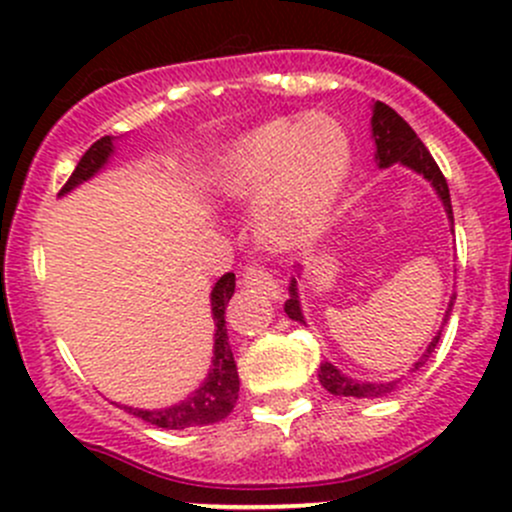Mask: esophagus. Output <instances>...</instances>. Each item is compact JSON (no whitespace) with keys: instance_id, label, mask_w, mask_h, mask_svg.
Segmentation results:
<instances>
[{"instance_id":"1","label":"esophagus","mask_w":512,"mask_h":512,"mask_svg":"<svg viewBox=\"0 0 512 512\" xmlns=\"http://www.w3.org/2000/svg\"><path fill=\"white\" fill-rule=\"evenodd\" d=\"M242 285L257 289V292L270 294V297H280V285H277L275 277L267 270H262V267H245V272H242Z\"/></svg>"}]
</instances>
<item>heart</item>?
Instances as JSON below:
<instances>
[{"instance_id":"heart-1","label":"heart","mask_w":512,"mask_h":512,"mask_svg":"<svg viewBox=\"0 0 512 512\" xmlns=\"http://www.w3.org/2000/svg\"><path fill=\"white\" fill-rule=\"evenodd\" d=\"M354 146L334 116L307 111L242 133L215 158L213 193L223 203L255 200L252 227L277 252L302 250L324 235L347 190Z\"/></svg>"}]
</instances>
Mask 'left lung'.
Instances as JSON below:
<instances>
[{
  "label": "left lung",
  "instance_id": "left-lung-1",
  "mask_svg": "<svg viewBox=\"0 0 512 512\" xmlns=\"http://www.w3.org/2000/svg\"><path fill=\"white\" fill-rule=\"evenodd\" d=\"M371 138H374V158L379 168H389V165L399 163L404 168L414 170V173L426 178L431 183V188L436 190L438 200L443 203V210H446L448 220L453 225V208H451V193H448V183L443 178V173L438 170L436 160L431 158V153L426 151V146L421 143V138L416 136L414 128L399 116L391 106L386 103L376 101L374 108H371ZM453 299L448 302L446 314H443V324L448 322L451 317V309H453ZM285 312L289 319L294 322L304 324V314H302V304H299V289H297V280H289V299L285 302ZM443 324L441 329L436 332V337L431 339V344L426 347V352L418 356V361L411 366V371H418L423 364L428 361L433 349H436L438 339H441L443 332ZM319 381H322L324 389L334 396H354V399H376V396H386L399 386V379L394 381H359L352 379V376L342 374L332 361H324L319 366Z\"/></svg>",
  "mask_w": 512,
  "mask_h": 512
}]
</instances>
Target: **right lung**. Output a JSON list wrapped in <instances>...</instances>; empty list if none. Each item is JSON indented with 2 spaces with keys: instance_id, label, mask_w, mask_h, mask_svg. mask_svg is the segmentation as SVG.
I'll list each match as a JSON object with an SVG mask.
<instances>
[{
  "instance_id": "right-lung-1",
  "label": "right lung",
  "mask_w": 512,
  "mask_h": 512,
  "mask_svg": "<svg viewBox=\"0 0 512 512\" xmlns=\"http://www.w3.org/2000/svg\"><path fill=\"white\" fill-rule=\"evenodd\" d=\"M116 138L103 136L101 141H96L89 151L84 153L76 165V170L71 173V178L66 180V185L61 188L59 195L71 193L74 188H79L81 183L94 178L96 173H101L108 165L113 153H116ZM235 294V275L227 272L215 282L213 292H210V309H213V322H215V344H213V364H210L208 376H205L203 384L188 396V399L178 401L173 406H165V409H133V406H123L128 414L143 418L146 423L158 428H168V431H180V428L190 426H208V423H218L223 418L230 416V411L235 409L237 391H240V376H237V364L235 356H232L230 342H227V329H225V307L230 302V297Z\"/></svg>"
}]
</instances>
